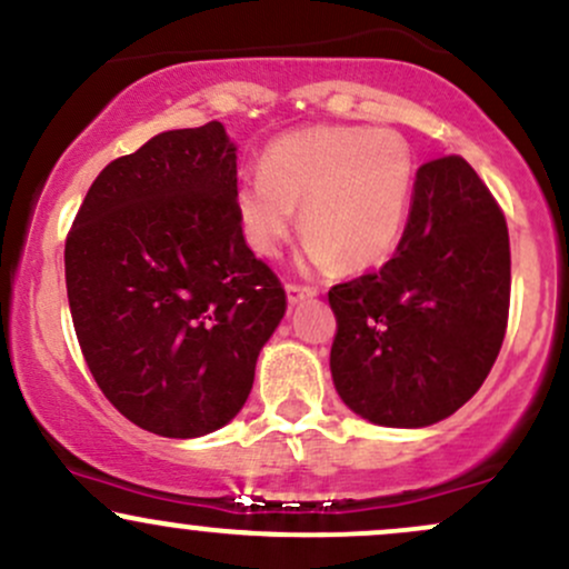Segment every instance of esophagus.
Masks as SVG:
<instances>
[{"label": "esophagus", "instance_id": "obj_1", "mask_svg": "<svg viewBox=\"0 0 569 569\" xmlns=\"http://www.w3.org/2000/svg\"><path fill=\"white\" fill-rule=\"evenodd\" d=\"M286 297H289V305H299L302 299L316 297L313 286H299V283H289L286 286Z\"/></svg>", "mask_w": 569, "mask_h": 569}]
</instances>
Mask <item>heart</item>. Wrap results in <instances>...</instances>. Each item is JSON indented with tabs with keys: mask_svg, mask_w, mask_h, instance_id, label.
<instances>
[{
	"mask_svg": "<svg viewBox=\"0 0 569 569\" xmlns=\"http://www.w3.org/2000/svg\"><path fill=\"white\" fill-rule=\"evenodd\" d=\"M416 161L389 129L310 127L261 153V172L234 189L240 232L259 256H278L302 208L305 264L367 270L397 251L413 202Z\"/></svg>",
	"mask_w": 569,
	"mask_h": 569,
	"instance_id": "heart-1",
	"label": "heart"
}]
</instances>
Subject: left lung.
<instances>
[{"label":"left lung","mask_w":569,"mask_h":569,"mask_svg":"<svg viewBox=\"0 0 569 569\" xmlns=\"http://www.w3.org/2000/svg\"><path fill=\"white\" fill-rule=\"evenodd\" d=\"M335 389L378 427L418 429L457 413L495 365L508 327V223L461 156L416 172L397 253L332 286Z\"/></svg>","instance_id":"left-lung-1"}]
</instances>
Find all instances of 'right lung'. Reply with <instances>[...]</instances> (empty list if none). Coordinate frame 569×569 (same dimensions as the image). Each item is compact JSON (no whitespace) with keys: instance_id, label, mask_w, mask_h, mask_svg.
I'll use <instances>...</instances> for the list:
<instances>
[{"instance_id":"right-lung-1","label":"right lung","mask_w":569,"mask_h":569,"mask_svg":"<svg viewBox=\"0 0 569 569\" xmlns=\"http://www.w3.org/2000/svg\"><path fill=\"white\" fill-rule=\"evenodd\" d=\"M223 123L172 129L110 161L64 246L80 351L112 408L161 437H202L240 413L286 291L234 213Z\"/></svg>"}]
</instances>
